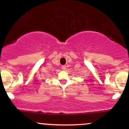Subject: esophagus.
I'll use <instances>...</instances> for the list:
<instances>
[{
    "mask_svg": "<svg viewBox=\"0 0 129 129\" xmlns=\"http://www.w3.org/2000/svg\"><path fill=\"white\" fill-rule=\"evenodd\" d=\"M61 68H62V69L63 70H66V69H67L66 66H62L61 67Z\"/></svg>",
    "mask_w": 129,
    "mask_h": 129,
    "instance_id": "1",
    "label": "esophagus"
}]
</instances>
